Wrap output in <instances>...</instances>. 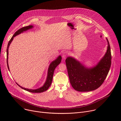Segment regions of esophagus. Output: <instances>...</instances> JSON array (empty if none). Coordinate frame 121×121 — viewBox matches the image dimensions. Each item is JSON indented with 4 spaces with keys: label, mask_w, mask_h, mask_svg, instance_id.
<instances>
[{
    "label": "esophagus",
    "mask_w": 121,
    "mask_h": 121,
    "mask_svg": "<svg viewBox=\"0 0 121 121\" xmlns=\"http://www.w3.org/2000/svg\"><path fill=\"white\" fill-rule=\"evenodd\" d=\"M67 52H64L63 53V55H62V57H63V58H64V59H65V58H66V57L67 56Z\"/></svg>",
    "instance_id": "obj_1"
}]
</instances>
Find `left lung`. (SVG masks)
<instances>
[{
	"label": "left lung",
	"instance_id": "1",
	"mask_svg": "<svg viewBox=\"0 0 121 121\" xmlns=\"http://www.w3.org/2000/svg\"><path fill=\"white\" fill-rule=\"evenodd\" d=\"M107 51L95 66L88 67L71 56L65 59V63L70 82L76 91H91L97 89L104 82L111 65V53L109 41L106 38Z\"/></svg>",
	"mask_w": 121,
	"mask_h": 121
}]
</instances>
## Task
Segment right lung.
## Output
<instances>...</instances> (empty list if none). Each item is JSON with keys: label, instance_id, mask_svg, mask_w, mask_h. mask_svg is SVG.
<instances>
[{"label": "right lung", "instance_id": "right-lung-1", "mask_svg": "<svg viewBox=\"0 0 121 121\" xmlns=\"http://www.w3.org/2000/svg\"><path fill=\"white\" fill-rule=\"evenodd\" d=\"M33 28V26L32 25H29L28 26H26V27H24L22 28H21L20 29H19V30H17L15 33L14 35H13V36L12 37V38H11V39L10 40V41H9L8 44V46H7V65H8V68L9 69V64H8V55H9V45L10 44V43H11L12 41L13 40V38L14 37H15L16 36L19 35L20 34L23 32L24 31H27L28 30L31 29L32 28ZM61 60H62V57L61 56H59L56 60L53 61L52 62L48 67V72H47V78L46 79V81L45 82V83H44V84L43 85V86H42L41 87L37 89H27V88H23L22 86H21L20 85H19L18 83H16V84L18 85L19 87H20L22 89L28 91L29 92H32V93H41L43 92H44L46 91H47L48 88H49V87L50 86L52 82V80H53V75H54V71L55 68L56 67V66L61 63Z\"/></svg>", "mask_w": 121, "mask_h": 121}]
</instances>
